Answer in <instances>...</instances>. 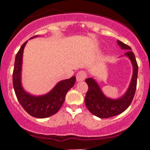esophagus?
I'll use <instances>...</instances> for the list:
<instances>
[{
  "label": "esophagus",
  "instance_id": "esophagus-1",
  "mask_svg": "<svg viewBox=\"0 0 150 150\" xmlns=\"http://www.w3.org/2000/svg\"><path fill=\"white\" fill-rule=\"evenodd\" d=\"M86 76H87V74H86V72L85 71H79L76 75L77 81L80 82V81H84L86 79Z\"/></svg>",
  "mask_w": 150,
  "mask_h": 150
}]
</instances>
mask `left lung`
<instances>
[{
	"label": "left lung",
	"instance_id": "left-lung-1",
	"mask_svg": "<svg viewBox=\"0 0 150 150\" xmlns=\"http://www.w3.org/2000/svg\"><path fill=\"white\" fill-rule=\"evenodd\" d=\"M117 43L122 49L126 50L125 55L131 59L134 67L131 83L124 96L117 99H109L103 94L99 86L93 78L86 80L88 90L85 97V104L91 113L100 118H108L123 112L132 102L137 89L138 64L135 55L131 51V48L129 46L120 40H117Z\"/></svg>",
	"mask_w": 150,
	"mask_h": 150
}]
</instances>
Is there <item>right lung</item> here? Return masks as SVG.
Returning <instances> with one entry per match:
<instances>
[{
    "mask_svg": "<svg viewBox=\"0 0 150 150\" xmlns=\"http://www.w3.org/2000/svg\"><path fill=\"white\" fill-rule=\"evenodd\" d=\"M37 37V35L33 38ZM27 42H25L15 57L13 71V86L15 94L24 110L31 116L37 118H45L56 114L65 100L68 91L74 86L75 77L64 80L56 85L55 87L46 95L34 96L25 92L21 84L22 54Z\"/></svg>",
    "mask_w": 150,
    "mask_h": 150,
    "instance_id": "1",
    "label": "right lung"
}]
</instances>
